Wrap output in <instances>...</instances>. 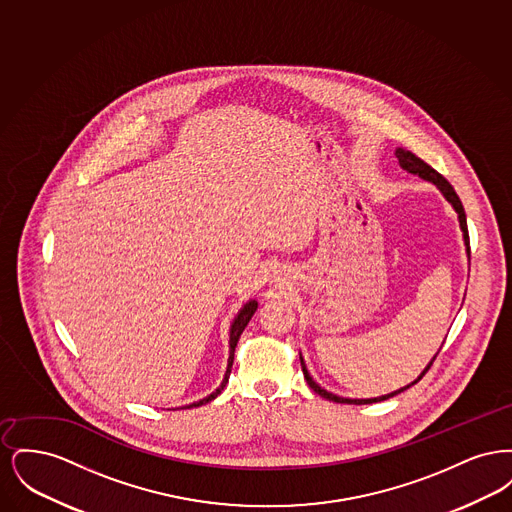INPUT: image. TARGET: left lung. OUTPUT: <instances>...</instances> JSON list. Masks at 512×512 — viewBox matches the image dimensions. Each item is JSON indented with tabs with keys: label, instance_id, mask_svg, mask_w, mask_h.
I'll use <instances>...</instances> for the list:
<instances>
[{
	"label": "left lung",
	"instance_id": "obj_1",
	"mask_svg": "<svg viewBox=\"0 0 512 512\" xmlns=\"http://www.w3.org/2000/svg\"><path fill=\"white\" fill-rule=\"evenodd\" d=\"M395 157L399 159V167L403 169V171L411 172V174H416V176H420L422 180H426V182H432L436 188H438L441 195L451 203V207L455 209V213H457V219H459V226H461V232H463V240L464 247H466V255H468V259H470V240H468V228H466V215H464V207L463 203H461V199H459V195L455 194V190H453V186L439 174L438 171H434L428 163H424L420 157H416L414 153H411L409 149H403V147H397L395 149ZM441 349V347H439ZM439 353V351H438ZM438 353L432 357V361L428 363V365L424 366V370L420 372V376L411 382V384H407L405 388H399V390L391 391V393H386V395H380V397H370V399H351V397H340V395H336V393H332V391L324 390L322 386H318L317 382L313 380V376L309 374V370H307V365H305V359H303V355L299 353V361H301V368H303V376H305V380H307V384H309V388L318 393L320 397H324V399H328V401H334V403H347V405H368V403H378V401H386V399H390L393 395H397V393H401V391L409 390L411 386H414L426 372H428V368L432 366V363L436 361V357H438Z\"/></svg>",
	"mask_w": 512,
	"mask_h": 512
}]
</instances>
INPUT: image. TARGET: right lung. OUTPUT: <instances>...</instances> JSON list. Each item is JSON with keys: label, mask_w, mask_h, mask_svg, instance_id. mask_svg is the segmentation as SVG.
<instances>
[{"label": "right lung", "mask_w": 512, "mask_h": 512, "mask_svg": "<svg viewBox=\"0 0 512 512\" xmlns=\"http://www.w3.org/2000/svg\"><path fill=\"white\" fill-rule=\"evenodd\" d=\"M257 307H259L257 299H249L247 303L242 305V309L238 311V315L234 317L232 324H230V340H228L230 353H228V365H226V372H224V378H222V382H220L219 388L213 391V393H209L207 397H203V399H199V401H195V403H190V405H186V407H180V409H192V407H201V405H205V403L213 401V399L219 395L220 391L224 390V386L228 384L230 372H232V363H234V351H236V345H238V340H240V336H242V332H244V328L247 326V322H249L251 317L255 315Z\"/></svg>", "instance_id": "1"}]
</instances>
